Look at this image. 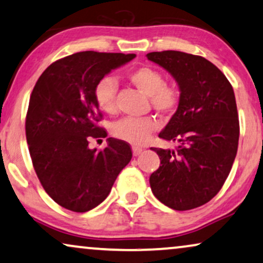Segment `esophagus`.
Returning <instances> with one entry per match:
<instances>
[{
    "instance_id": "esophagus-1",
    "label": "esophagus",
    "mask_w": 263,
    "mask_h": 263,
    "mask_svg": "<svg viewBox=\"0 0 263 263\" xmlns=\"http://www.w3.org/2000/svg\"><path fill=\"white\" fill-rule=\"evenodd\" d=\"M142 148H140V147H133V154H134L135 157H138L139 154L142 153Z\"/></svg>"
}]
</instances>
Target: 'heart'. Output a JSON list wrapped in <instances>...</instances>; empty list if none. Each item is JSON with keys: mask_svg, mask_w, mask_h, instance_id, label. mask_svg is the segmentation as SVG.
<instances>
[{"mask_svg": "<svg viewBox=\"0 0 263 263\" xmlns=\"http://www.w3.org/2000/svg\"><path fill=\"white\" fill-rule=\"evenodd\" d=\"M128 79L133 85L149 97L151 105L161 114H170L178 104V92L172 86L165 85L163 74L151 66H140L129 71ZM117 82L114 78L104 77L97 82L95 99L97 105L104 112H116ZM158 128V122L153 117L122 118L112 124L111 133L122 141L132 145H142L148 141L149 136Z\"/></svg>", "mask_w": 263, "mask_h": 263, "instance_id": "obj_1", "label": "heart"}]
</instances>
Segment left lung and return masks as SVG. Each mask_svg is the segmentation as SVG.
<instances>
[{
    "label": "left lung",
    "instance_id": "1",
    "mask_svg": "<svg viewBox=\"0 0 263 263\" xmlns=\"http://www.w3.org/2000/svg\"><path fill=\"white\" fill-rule=\"evenodd\" d=\"M147 59L178 84V107L159 138L176 149L154 148L160 166L149 177L154 196L175 211L200 207L219 193L231 171L239 139L235 93L220 69L201 56L149 52Z\"/></svg>",
    "mask_w": 263,
    "mask_h": 263
}]
</instances>
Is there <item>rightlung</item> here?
<instances>
[{
  "instance_id": "1",
  "label": "right lung",
  "mask_w": 263,
  "mask_h": 263,
  "mask_svg": "<svg viewBox=\"0 0 263 263\" xmlns=\"http://www.w3.org/2000/svg\"><path fill=\"white\" fill-rule=\"evenodd\" d=\"M135 53L82 51L63 57L39 77L26 115V139L32 163L48 195L67 210L84 213L109 195L132 159L128 143L106 139L103 151L91 139L106 138L95 87Z\"/></svg>"
}]
</instances>
